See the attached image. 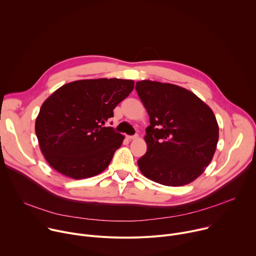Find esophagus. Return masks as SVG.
Segmentation results:
<instances>
[{
	"mask_svg": "<svg viewBox=\"0 0 256 256\" xmlns=\"http://www.w3.org/2000/svg\"><path fill=\"white\" fill-rule=\"evenodd\" d=\"M138 136V134H134V136H126V138L130 140H134V138H136Z\"/></svg>",
	"mask_w": 256,
	"mask_h": 256,
	"instance_id": "1",
	"label": "esophagus"
}]
</instances>
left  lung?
Listing matches in <instances>:
<instances>
[{"label":"left lung","mask_w":256,"mask_h":256,"mask_svg":"<svg viewBox=\"0 0 256 256\" xmlns=\"http://www.w3.org/2000/svg\"><path fill=\"white\" fill-rule=\"evenodd\" d=\"M136 90L150 116L147 152L140 172L167 186L190 184L208 166L218 140L212 109L192 92L169 83L144 80Z\"/></svg>","instance_id":"obj_1"}]
</instances>
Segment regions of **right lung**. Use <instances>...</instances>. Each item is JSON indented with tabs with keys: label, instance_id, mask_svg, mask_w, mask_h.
<instances>
[{
	"label": "right lung",
	"instance_id": "obj_1",
	"mask_svg": "<svg viewBox=\"0 0 256 256\" xmlns=\"http://www.w3.org/2000/svg\"><path fill=\"white\" fill-rule=\"evenodd\" d=\"M122 79L80 80L54 91L42 105L35 132L48 163L74 179L107 168L124 136L103 124L134 89Z\"/></svg>",
	"mask_w": 256,
	"mask_h": 256
}]
</instances>
